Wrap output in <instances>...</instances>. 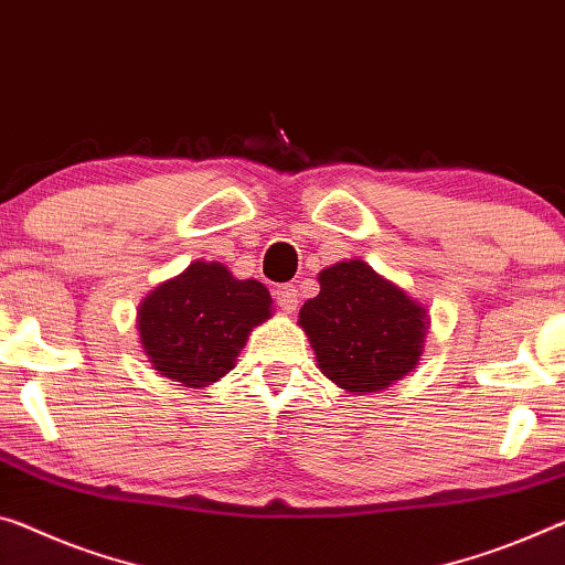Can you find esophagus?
<instances>
[{"instance_id": "esophagus-1", "label": "esophagus", "mask_w": 565, "mask_h": 565, "mask_svg": "<svg viewBox=\"0 0 565 565\" xmlns=\"http://www.w3.org/2000/svg\"><path fill=\"white\" fill-rule=\"evenodd\" d=\"M273 295H275V302L280 310L292 312L295 308H298V288H295V285H290V282L277 285Z\"/></svg>"}]
</instances>
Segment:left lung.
<instances>
[{
    "label": "left lung",
    "mask_w": 565,
    "mask_h": 565,
    "mask_svg": "<svg viewBox=\"0 0 565 565\" xmlns=\"http://www.w3.org/2000/svg\"><path fill=\"white\" fill-rule=\"evenodd\" d=\"M320 292L300 308L318 366L345 392H381L416 366L427 310L361 259L318 275Z\"/></svg>",
    "instance_id": "left-lung-1"
}]
</instances>
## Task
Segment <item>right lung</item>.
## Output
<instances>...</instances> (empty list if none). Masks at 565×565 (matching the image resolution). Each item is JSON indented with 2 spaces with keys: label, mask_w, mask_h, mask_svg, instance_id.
Here are the masks:
<instances>
[{
  "label": "right lung",
  "mask_w": 565,
  "mask_h": 565,
  "mask_svg": "<svg viewBox=\"0 0 565 565\" xmlns=\"http://www.w3.org/2000/svg\"><path fill=\"white\" fill-rule=\"evenodd\" d=\"M270 306L263 282L237 280L220 263H194L143 300L138 333L161 376L206 386L234 366L247 333L270 318Z\"/></svg>",
  "instance_id": "1"
}]
</instances>
